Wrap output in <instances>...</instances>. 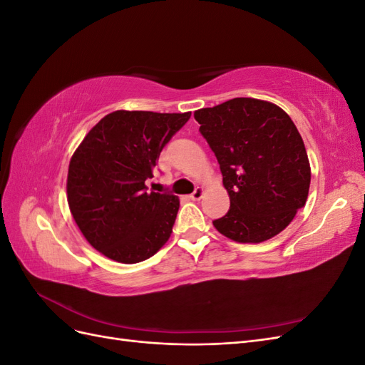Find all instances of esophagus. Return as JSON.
<instances>
[{
	"label": "esophagus",
	"instance_id": "esophagus-1",
	"mask_svg": "<svg viewBox=\"0 0 365 365\" xmlns=\"http://www.w3.org/2000/svg\"><path fill=\"white\" fill-rule=\"evenodd\" d=\"M202 196H204V189H201V187H197V189L190 195V200L192 201H200Z\"/></svg>",
	"mask_w": 365,
	"mask_h": 365
}]
</instances>
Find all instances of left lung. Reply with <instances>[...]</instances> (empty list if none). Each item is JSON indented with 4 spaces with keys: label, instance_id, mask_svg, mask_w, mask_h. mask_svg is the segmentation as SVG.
<instances>
[{
    "label": "left lung",
    "instance_id": "8db88e82",
    "mask_svg": "<svg viewBox=\"0 0 365 365\" xmlns=\"http://www.w3.org/2000/svg\"><path fill=\"white\" fill-rule=\"evenodd\" d=\"M200 132L215 152L228 213L215 228L239 244L277 236L306 204L311 164L300 132L275 103L236 97L195 111Z\"/></svg>",
    "mask_w": 365,
    "mask_h": 365
}]
</instances>
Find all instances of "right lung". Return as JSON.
Listing matches in <instances>:
<instances>
[{
	"mask_svg": "<svg viewBox=\"0 0 365 365\" xmlns=\"http://www.w3.org/2000/svg\"><path fill=\"white\" fill-rule=\"evenodd\" d=\"M190 114L118 109L74 150L67 176L70 212L88 244L108 259L138 263L169 240L180 200L149 193L146 180Z\"/></svg>",
	"mask_w": 365,
	"mask_h": 365,
	"instance_id": "right-lung-1",
	"label": "right lung"
}]
</instances>
